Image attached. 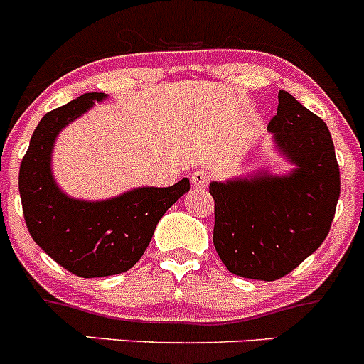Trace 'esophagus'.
Wrapping results in <instances>:
<instances>
[{"mask_svg":"<svg viewBox=\"0 0 364 364\" xmlns=\"http://www.w3.org/2000/svg\"><path fill=\"white\" fill-rule=\"evenodd\" d=\"M210 182H211L210 171H205V169H197V171L191 173L193 188L204 189V188H208V184H210Z\"/></svg>","mask_w":364,"mask_h":364,"instance_id":"esophagus-1","label":"esophagus"}]
</instances>
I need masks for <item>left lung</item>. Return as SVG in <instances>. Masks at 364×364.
<instances>
[{"label":"left lung","mask_w":364,"mask_h":364,"mask_svg":"<svg viewBox=\"0 0 364 364\" xmlns=\"http://www.w3.org/2000/svg\"><path fill=\"white\" fill-rule=\"evenodd\" d=\"M268 129L295 169L211 182L213 244L233 275L277 281L326 239L341 193L332 134L317 114L279 91Z\"/></svg>","instance_id":"8db88e82"}]
</instances>
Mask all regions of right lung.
Masks as SVG:
<instances>
[{"mask_svg":"<svg viewBox=\"0 0 364 364\" xmlns=\"http://www.w3.org/2000/svg\"><path fill=\"white\" fill-rule=\"evenodd\" d=\"M104 98V92H87L47 112L19 166V195L28 233L50 259L83 279L133 268L162 215L189 191V180L182 178L171 188H138L109 200L87 202L67 197L58 188L50 171L58 133Z\"/></svg>","mask_w":364,"mask_h":364,"instance_id":"obj_1","label":"right lung"}]
</instances>
